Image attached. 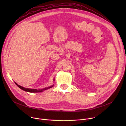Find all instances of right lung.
<instances>
[{
    "instance_id": "1",
    "label": "right lung",
    "mask_w": 126,
    "mask_h": 126,
    "mask_svg": "<svg viewBox=\"0 0 126 126\" xmlns=\"http://www.w3.org/2000/svg\"><path fill=\"white\" fill-rule=\"evenodd\" d=\"M55 81V80L54 79V81ZM15 83L16 84V85H17V86L20 88L21 89L25 91H27V92H42L44 90H47L49 88H50L51 87H53V86H54V85H51L49 87H46L45 88H43V89H30V88H24V87H23L22 86H20L19 85H18L16 82H15Z\"/></svg>"
}]
</instances>
